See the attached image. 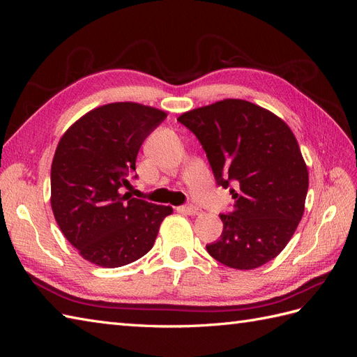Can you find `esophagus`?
Returning a JSON list of instances; mask_svg holds the SVG:
<instances>
[{"label":"esophagus","instance_id":"34e87169","mask_svg":"<svg viewBox=\"0 0 357 357\" xmlns=\"http://www.w3.org/2000/svg\"><path fill=\"white\" fill-rule=\"evenodd\" d=\"M178 211L189 215H195L199 213V210L195 207V205H183V207H178Z\"/></svg>","mask_w":357,"mask_h":357}]
</instances>
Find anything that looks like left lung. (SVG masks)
<instances>
[{"mask_svg":"<svg viewBox=\"0 0 357 357\" xmlns=\"http://www.w3.org/2000/svg\"><path fill=\"white\" fill-rule=\"evenodd\" d=\"M177 121L199 139L218 185L236 188L232 211L220 214V240L207 252L234 269H255L278 256L302 219L308 190L307 164L290 128L264 107L235 98Z\"/></svg>","mask_w":357,"mask_h":357,"instance_id":"obj_1","label":"left lung"}]
</instances>
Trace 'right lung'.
Masks as SVG:
<instances>
[{"label":"right lung","mask_w":357,"mask_h":357,"mask_svg":"<svg viewBox=\"0 0 357 357\" xmlns=\"http://www.w3.org/2000/svg\"><path fill=\"white\" fill-rule=\"evenodd\" d=\"M167 113L138 102H112L83 114L59 139L50 171L56 223L79 255L104 268L123 266L153 247L172 213L122 193L138 150Z\"/></svg>","instance_id":"right-lung-1"}]
</instances>
